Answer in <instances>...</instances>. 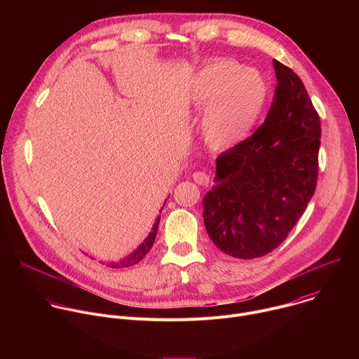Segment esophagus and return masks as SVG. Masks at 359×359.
Wrapping results in <instances>:
<instances>
[{
	"label": "esophagus",
	"mask_w": 359,
	"mask_h": 359,
	"mask_svg": "<svg viewBox=\"0 0 359 359\" xmlns=\"http://www.w3.org/2000/svg\"><path fill=\"white\" fill-rule=\"evenodd\" d=\"M193 180L197 184L208 186L210 183V176L206 172H196V173H193Z\"/></svg>",
	"instance_id": "34e87169"
}]
</instances>
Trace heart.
<instances>
[{"mask_svg":"<svg viewBox=\"0 0 359 359\" xmlns=\"http://www.w3.org/2000/svg\"><path fill=\"white\" fill-rule=\"evenodd\" d=\"M269 96L263 76L241 65L219 60L204 67L193 81V100L210 107L201 133L212 147H231L244 140L260 118Z\"/></svg>","mask_w":359,"mask_h":359,"instance_id":"heart-1","label":"heart"}]
</instances>
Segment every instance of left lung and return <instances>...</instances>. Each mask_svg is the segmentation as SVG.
<instances>
[{
    "mask_svg": "<svg viewBox=\"0 0 359 359\" xmlns=\"http://www.w3.org/2000/svg\"><path fill=\"white\" fill-rule=\"evenodd\" d=\"M277 78L266 121L216 159V186L203 198L204 227L231 257L277 248L311 200L318 179L321 121L299 76L273 61Z\"/></svg>",
    "mask_w": 359,
    "mask_h": 359,
    "instance_id": "left-lung-1",
    "label": "left lung"
}]
</instances>
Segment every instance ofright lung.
I'll use <instances>...</instances> for the list:
<instances>
[{
  "label": "right lung",
  "mask_w": 359,
  "mask_h": 359,
  "mask_svg": "<svg viewBox=\"0 0 359 359\" xmlns=\"http://www.w3.org/2000/svg\"><path fill=\"white\" fill-rule=\"evenodd\" d=\"M163 209V208H162ZM162 212V210H161ZM159 222H161V217H158L156 223L153 224V229L150 231V234L147 236V238L142 243V245L139 248H136V251H133L128 259L122 260V262H118V263H111L109 267L112 269H123V267H130V266H135L139 262L143 260L144 255L150 251L153 243H155V238H156V233H158V227H159Z\"/></svg>",
  "instance_id": "add662e5"
}]
</instances>
